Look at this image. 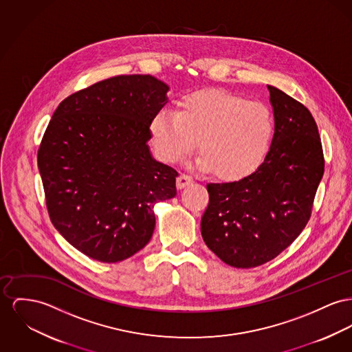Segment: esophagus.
Here are the masks:
<instances>
[{
	"label": "esophagus",
	"instance_id": "1",
	"mask_svg": "<svg viewBox=\"0 0 352 352\" xmlns=\"http://www.w3.org/2000/svg\"><path fill=\"white\" fill-rule=\"evenodd\" d=\"M192 182H193V179H192L190 176H188L186 173H182V175L177 177V180H176V186H177L179 189H182V188L189 186Z\"/></svg>",
	"mask_w": 352,
	"mask_h": 352
}]
</instances>
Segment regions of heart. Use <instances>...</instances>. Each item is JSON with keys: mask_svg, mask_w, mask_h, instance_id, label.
<instances>
[{"mask_svg": "<svg viewBox=\"0 0 352 352\" xmlns=\"http://www.w3.org/2000/svg\"><path fill=\"white\" fill-rule=\"evenodd\" d=\"M149 132L156 155L176 163L196 145L201 155L195 166L234 182L254 172L263 162L274 133L271 111L239 94L206 89L186 94L175 113L159 112Z\"/></svg>", "mask_w": 352, "mask_h": 352, "instance_id": "b5f03b06", "label": "heart"}]
</instances>
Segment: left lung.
Segmentation results:
<instances>
[{"label": "left lung", "instance_id": "obj_1", "mask_svg": "<svg viewBox=\"0 0 352 352\" xmlns=\"http://www.w3.org/2000/svg\"><path fill=\"white\" fill-rule=\"evenodd\" d=\"M275 132L263 163L231 183H210L201 236L236 268L258 267L284 251L311 216L324 172L319 131L303 104L267 85Z\"/></svg>", "mask_w": 352, "mask_h": 352}]
</instances>
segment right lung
<instances>
[{"instance_id":"obj_1","label":"right lung","mask_w":352,"mask_h":352,"mask_svg":"<svg viewBox=\"0 0 352 352\" xmlns=\"http://www.w3.org/2000/svg\"><path fill=\"white\" fill-rule=\"evenodd\" d=\"M168 91L151 74L112 77L67 97L49 121L37 156L47 212L89 258L133 256L153 234L155 204L176 196L177 172L148 145Z\"/></svg>"}]
</instances>
